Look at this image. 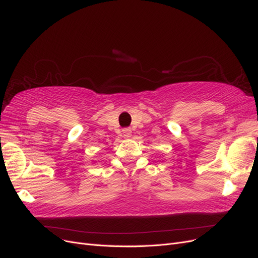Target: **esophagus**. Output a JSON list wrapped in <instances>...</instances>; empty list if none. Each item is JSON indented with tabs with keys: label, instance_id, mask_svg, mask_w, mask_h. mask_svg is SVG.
I'll list each match as a JSON object with an SVG mask.
<instances>
[{
	"label": "esophagus",
	"instance_id": "1",
	"mask_svg": "<svg viewBox=\"0 0 258 258\" xmlns=\"http://www.w3.org/2000/svg\"><path fill=\"white\" fill-rule=\"evenodd\" d=\"M122 132H123V136H124L125 138H128V137H131V135H132V131H131L130 128H124Z\"/></svg>",
	"mask_w": 258,
	"mask_h": 258
}]
</instances>
